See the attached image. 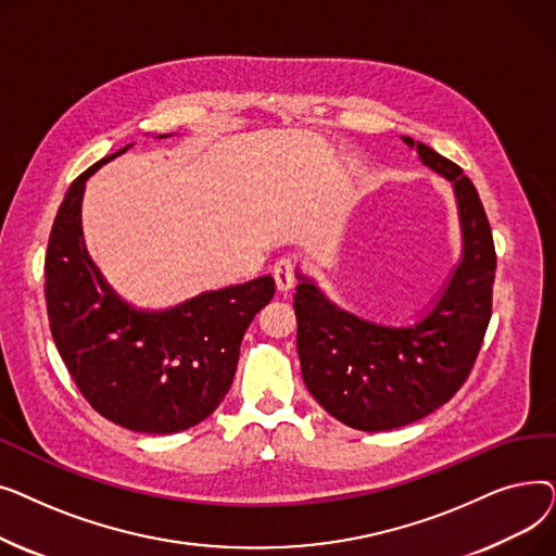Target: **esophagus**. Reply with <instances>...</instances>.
I'll return each mask as SVG.
<instances>
[{"instance_id": "1", "label": "esophagus", "mask_w": 556, "mask_h": 556, "mask_svg": "<svg viewBox=\"0 0 556 556\" xmlns=\"http://www.w3.org/2000/svg\"><path fill=\"white\" fill-rule=\"evenodd\" d=\"M273 277H275L279 293H288V290L293 288L295 281H298V266L290 258H281V261L275 263Z\"/></svg>"}]
</instances>
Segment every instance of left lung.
Here are the masks:
<instances>
[{
    "mask_svg": "<svg viewBox=\"0 0 556 556\" xmlns=\"http://www.w3.org/2000/svg\"><path fill=\"white\" fill-rule=\"evenodd\" d=\"M453 182L464 254L444 295L415 327L392 329L336 308L302 277L298 354L308 392L338 421L378 432L424 419L469 378L491 319L495 248L482 200L462 168L403 137Z\"/></svg>",
    "mask_w": 556,
    "mask_h": 556,
    "instance_id": "8db88e82",
    "label": "left lung"
}]
</instances>
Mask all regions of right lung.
I'll return each instance as SVG.
<instances>
[{"label": "right lung", "mask_w": 556, "mask_h": 556, "mask_svg": "<svg viewBox=\"0 0 556 556\" xmlns=\"http://www.w3.org/2000/svg\"><path fill=\"white\" fill-rule=\"evenodd\" d=\"M166 137V135H164ZM126 149L92 164L58 207L45 256L53 342L94 410L135 432L168 434L207 419L225 399L254 315L275 295L270 275L202 293L162 313L130 308L85 250V180Z\"/></svg>", "instance_id": "right-lung-1"}]
</instances>
